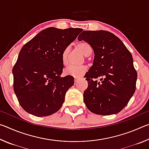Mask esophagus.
<instances>
[{
  "label": "esophagus",
  "mask_w": 149,
  "mask_h": 149,
  "mask_svg": "<svg viewBox=\"0 0 149 149\" xmlns=\"http://www.w3.org/2000/svg\"><path fill=\"white\" fill-rule=\"evenodd\" d=\"M80 80V79H79V78H75L74 79V82L75 84H77V83Z\"/></svg>",
  "instance_id": "34e87169"
}]
</instances>
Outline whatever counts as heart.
<instances>
[{
	"mask_svg": "<svg viewBox=\"0 0 149 149\" xmlns=\"http://www.w3.org/2000/svg\"><path fill=\"white\" fill-rule=\"evenodd\" d=\"M77 47L81 53L85 56H89L92 52L91 47V45L87 43V42H81L78 43ZM69 47L65 48L62 54V61L64 65H67L68 64V56L69 54ZM87 71V68L85 65L81 66H74V65H70L65 68L64 70V74L65 75H69L74 77H79L82 76Z\"/></svg>",
	"mask_w": 149,
	"mask_h": 149,
	"instance_id": "obj_1",
	"label": "heart"
}]
</instances>
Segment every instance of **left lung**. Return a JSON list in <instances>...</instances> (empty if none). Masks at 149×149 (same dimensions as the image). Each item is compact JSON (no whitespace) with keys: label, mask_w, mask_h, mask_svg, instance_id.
I'll use <instances>...</instances> for the list:
<instances>
[{"label":"left lung","mask_w":149,"mask_h":149,"mask_svg":"<svg viewBox=\"0 0 149 149\" xmlns=\"http://www.w3.org/2000/svg\"><path fill=\"white\" fill-rule=\"evenodd\" d=\"M92 47L94 62L85 74L84 101L91 112L107 116L120 112L134 94L137 73L132 54L122 41L104 30L84 31L78 37ZM101 77L99 82L95 79Z\"/></svg>","instance_id":"left-lung-1"}]
</instances>
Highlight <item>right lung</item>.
Listing matches in <instances>:
<instances>
[{"label": "right lung", "mask_w": 149, "mask_h": 149, "mask_svg": "<svg viewBox=\"0 0 149 149\" xmlns=\"http://www.w3.org/2000/svg\"><path fill=\"white\" fill-rule=\"evenodd\" d=\"M82 31L49 27L22 48L12 73L14 93L27 112L44 117L62 107L65 93L74 83L72 76L60 77L62 54Z\"/></svg>", "instance_id": "obj_1"}]
</instances>
